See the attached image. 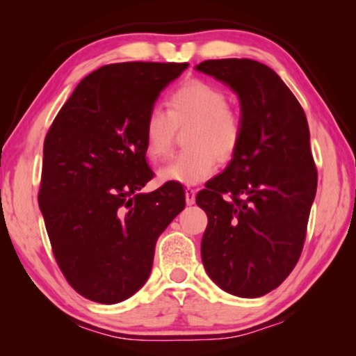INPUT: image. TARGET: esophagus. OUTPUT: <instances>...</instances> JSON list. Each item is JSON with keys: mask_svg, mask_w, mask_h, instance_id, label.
<instances>
[{"mask_svg": "<svg viewBox=\"0 0 356 356\" xmlns=\"http://www.w3.org/2000/svg\"><path fill=\"white\" fill-rule=\"evenodd\" d=\"M184 197H186L188 206H193V204L196 202V189L188 186L186 189H184Z\"/></svg>", "mask_w": 356, "mask_h": 356, "instance_id": "34e87169", "label": "esophagus"}]
</instances>
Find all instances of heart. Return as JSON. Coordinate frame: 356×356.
<instances>
[{
  "mask_svg": "<svg viewBox=\"0 0 356 356\" xmlns=\"http://www.w3.org/2000/svg\"><path fill=\"white\" fill-rule=\"evenodd\" d=\"M168 111L152 108L145 116L143 138L147 157L160 162L172 152L177 131L190 128L186 150L160 168L163 181L197 184L212 177L217 159L227 162L238 152L243 139V120L228 106L220 87L206 81L184 82L170 94Z\"/></svg>",
  "mask_w": 356,
  "mask_h": 356,
  "instance_id": "obj_1",
  "label": "heart"
}]
</instances>
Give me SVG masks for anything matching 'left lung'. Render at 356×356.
<instances>
[{"label":"left lung","instance_id":"obj_1","mask_svg":"<svg viewBox=\"0 0 356 356\" xmlns=\"http://www.w3.org/2000/svg\"><path fill=\"white\" fill-rule=\"evenodd\" d=\"M197 71L240 97L243 139L196 202L207 213L201 257L222 290L257 298L277 289L303 251L318 188L308 121L275 71L248 58L207 60Z\"/></svg>","mask_w":356,"mask_h":356}]
</instances>
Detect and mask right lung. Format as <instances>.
I'll use <instances>...</instances> for the list:
<instances>
[{
	"instance_id": "right-lung-1",
	"label": "right lung",
	"mask_w": 356,
	"mask_h": 356,
	"mask_svg": "<svg viewBox=\"0 0 356 356\" xmlns=\"http://www.w3.org/2000/svg\"><path fill=\"white\" fill-rule=\"evenodd\" d=\"M188 63H115L76 87L45 136L38 206L72 289L97 303L134 295L152 270L157 238L184 209L179 183L154 178L144 120Z\"/></svg>"
}]
</instances>
